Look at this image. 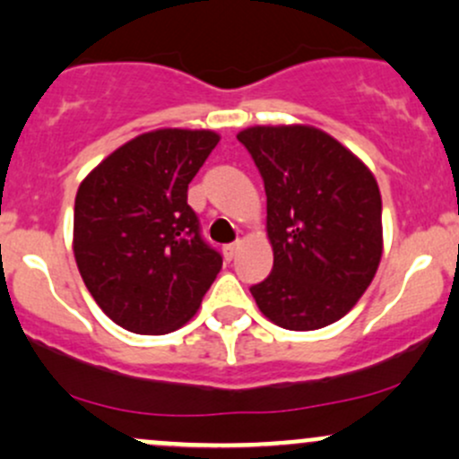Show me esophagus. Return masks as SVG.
Masks as SVG:
<instances>
[{"mask_svg": "<svg viewBox=\"0 0 459 459\" xmlns=\"http://www.w3.org/2000/svg\"><path fill=\"white\" fill-rule=\"evenodd\" d=\"M238 250H239V241H235V244L224 246V259H226V261L233 259V256L238 255Z\"/></svg>", "mask_w": 459, "mask_h": 459, "instance_id": "obj_1", "label": "esophagus"}]
</instances>
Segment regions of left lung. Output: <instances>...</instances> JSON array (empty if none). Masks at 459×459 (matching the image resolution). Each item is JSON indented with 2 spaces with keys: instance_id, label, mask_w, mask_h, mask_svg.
Returning <instances> with one entry per match:
<instances>
[{
  "instance_id": "8db88e82",
  "label": "left lung",
  "mask_w": 459,
  "mask_h": 459,
  "mask_svg": "<svg viewBox=\"0 0 459 459\" xmlns=\"http://www.w3.org/2000/svg\"><path fill=\"white\" fill-rule=\"evenodd\" d=\"M238 139L264 178L274 253L270 276L250 294L283 329L333 325L368 290L384 253L375 176L314 126H253Z\"/></svg>"
}]
</instances>
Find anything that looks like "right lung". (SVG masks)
I'll list each match as a JSON object with an SVG mask.
<instances>
[{
	"label": "right lung",
	"instance_id": "right-lung-1",
	"mask_svg": "<svg viewBox=\"0 0 459 459\" xmlns=\"http://www.w3.org/2000/svg\"><path fill=\"white\" fill-rule=\"evenodd\" d=\"M213 130L160 128L130 139L80 183L74 256L115 325L163 335L194 318L221 270L187 187L218 145Z\"/></svg>",
	"mask_w": 459,
	"mask_h": 459
}]
</instances>
